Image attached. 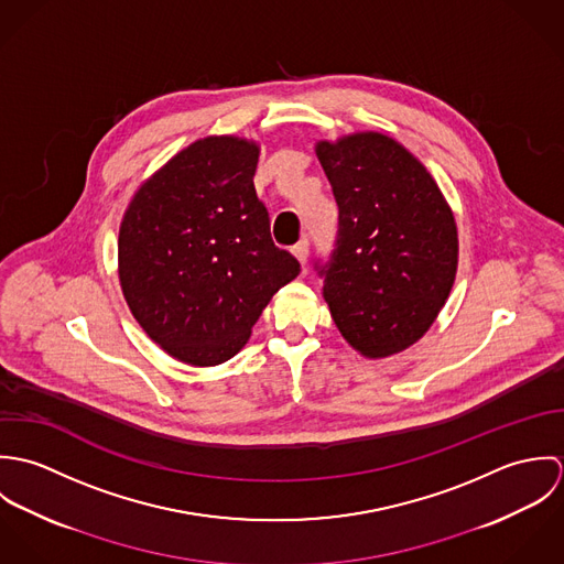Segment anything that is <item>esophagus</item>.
I'll list each match as a JSON object with an SVG mask.
<instances>
[{"mask_svg": "<svg viewBox=\"0 0 564 564\" xmlns=\"http://www.w3.org/2000/svg\"><path fill=\"white\" fill-rule=\"evenodd\" d=\"M293 253L302 264H306V260H308V239H302L297 245H293Z\"/></svg>", "mask_w": 564, "mask_h": 564, "instance_id": "esophagus-1", "label": "esophagus"}]
</instances>
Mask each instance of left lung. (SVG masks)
<instances>
[{
  "label": "left lung",
  "instance_id": "obj_1",
  "mask_svg": "<svg viewBox=\"0 0 564 564\" xmlns=\"http://www.w3.org/2000/svg\"><path fill=\"white\" fill-rule=\"evenodd\" d=\"M317 156L338 204L336 247L315 262L329 315L362 356L400 354L454 286V213L427 169L387 134L319 141Z\"/></svg>",
  "mask_w": 564,
  "mask_h": 564
}]
</instances>
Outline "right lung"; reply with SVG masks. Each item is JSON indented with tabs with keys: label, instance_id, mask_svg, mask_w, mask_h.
<instances>
[{
	"label": "right lung",
	"instance_id": "right-lung-1",
	"mask_svg": "<svg viewBox=\"0 0 564 564\" xmlns=\"http://www.w3.org/2000/svg\"><path fill=\"white\" fill-rule=\"evenodd\" d=\"M256 164L253 141L199 139L143 182L123 215V297L180 362L230 360L271 297L300 275L297 258L271 239Z\"/></svg>",
	"mask_w": 564,
	"mask_h": 564
}]
</instances>
